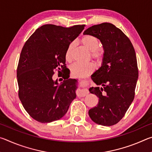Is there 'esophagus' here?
Wrapping results in <instances>:
<instances>
[{
    "mask_svg": "<svg viewBox=\"0 0 152 152\" xmlns=\"http://www.w3.org/2000/svg\"><path fill=\"white\" fill-rule=\"evenodd\" d=\"M88 91L87 90V88H83L82 90H80V91H78L77 92V95L79 97H82V96H85L86 95H87L88 94Z\"/></svg>",
    "mask_w": 152,
    "mask_h": 152,
    "instance_id": "1",
    "label": "esophagus"
}]
</instances>
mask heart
I'll return each instance as SVG.
<instances>
[{
    "label": "heart",
    "instance_id": "b5f03b06",
    "mask_svg": "<svg viewBox=\"0 0 152 152\" xmlns=\"http://www.w3.org/2000/svg\"><path fill=\"white\" fill-rule=\"evenodd\" d=\"M81 43L84 47L91 51L92 56L98 60H101L103 58L104 51L99 48V42L94 36L86 35L82 38ZM74 43H71L68 46L65 53V59L67 61H70L72 58V51ZM95 65L93 63L80 64L75 63L70 66V70L72 76L76 78H82L88 76L94 70Z\"/></svg>",
    "mask_w": 152,
    "mask_h": 152
}]
</instances>
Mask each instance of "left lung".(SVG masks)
Returning a JSON list of instances; mask_svg holds the SVG:
<instances>
[{
  "mask_svg": "<svg viewBox=\"0 0 152 152\" xmlns=\"http://www.w3.org/2000/svg\"><path fill=\"white\" fill-rule=\"evenodd\" d=\"M83 34L99 39L104 50L101 66L91 77L101 87L89 88L99 99V103L88 115L96 124L111 126L124 117L134 99L138 79L135 51L122 31L109 23L93 25Z\"/></svg>",
  "mask_w": 152,
  "mask_h": 152,
  "instance_id": "left-lung-1",
  "label": "left lung"
}]
</instances>
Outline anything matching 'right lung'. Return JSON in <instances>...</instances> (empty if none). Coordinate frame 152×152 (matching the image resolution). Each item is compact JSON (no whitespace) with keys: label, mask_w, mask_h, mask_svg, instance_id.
Instances as JSON below:
<instances>
[{"label":"right lung","mask_w":152,"mask_h":152,"mask_svg":"<svg viewBox=\"0 0 152 152\" xmlns=\"http://www.w3.org/2000/svg\"><path fill=\"white\" fill-rule=\"evenodd\" d=\"M84 25L63 27L44 25L25 42L20 53L17 77L19 97L25 110L40 123L60 119L76 99L77 80H53L56 70L66 66L68 46L84 29Z\"/></svg>","instance_id":"obj_1"}]
</instances>
